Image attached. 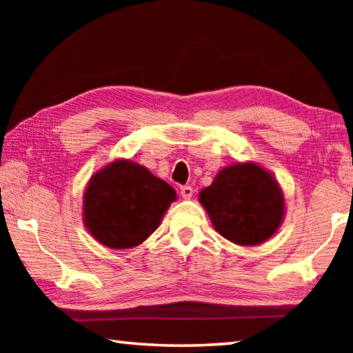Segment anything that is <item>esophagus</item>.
I'll use <instances>...</instances> for the list:
<instances>
[{"mask_svg": "<svg viewBox=\"0 0 353 353\" xmlns=\"http://www.w3.org/2000/svg\"><path fill=\"white\" fill-rule=\"evenodd\" d=\"M193 193H194L193 188L188 187V185H185V187L181 188V194H182L183 199H190L191 196H193Z\"/></svg>", "mask_w": 353, "mask_h": 353, "instance_id": "34e87169", "label": "esophagus"}]
</instances>
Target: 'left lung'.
I'll list each match as a JSON object with an SVG mask.
<instances>
[{"mask_svg":"<svg viewBox=\"0 0 353 353\" xmlns=\"http://www.w3.org/2000/svg\"><path fill=\"white\" fill-rule=\"evenodd\" d=\"M199 202L214 230L238 246H259L268 241L286 214L279 181L252 160L219 170L210 187L201 190Z\"/></svg>","mask_w":353,"mask_h":353,"instance_id":"left-lung-1","label":"left lung"}]
</instances>
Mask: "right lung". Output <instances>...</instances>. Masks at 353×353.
Masks as SVG:
<instances>
[{"instance_id": "obj_1", "label": "right lung", "mask_w": 353, "mask_h": 353, "mask_svg": "<svg viewBox=\"0 0 353 353\" xmlns=\"http://www.w3.org/2000/svg\"><path fill=\"white\" fill-rule=\"evenodd\" d=\"M176 199V190L146 166L115 159L87 182L82 221L103 246L132 249L151 236Z\"/></svg>"}]
</instances>
